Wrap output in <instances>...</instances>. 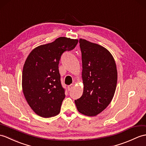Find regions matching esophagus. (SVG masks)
<instances>
[{"label":"esophagus","instance_id":"esophagus-1","mask_svg":"<svg viewBox=\"0 0 146 146\" xmlns=\"http://www.w3.org/2000/svg\"><path fill=\"white\" fill-rule=\"evenodd\" d=\"M73 88H74V84H70V85L68 86V91H71Z\"/></svg>","mask_w":146,"mask_h":146}]
</instances>
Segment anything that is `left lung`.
<instances>
[{
    "label": "left lung",
    "mask_w": 146,
    "mask_h": 146,
    "mask_svg": "<svg viewBox=\"0 0 146 146\" xmlns=\"http://www.w3.org/2000/svg\"><path fill=\"white\" fill-rule=\"evenodd\" d=\"M83 93L74 101L78 112L95 116L110 104L116 91L117 72L115 60L106 48L80 38Z\"/></svg>",
    "instance_id": "1"
}]
</instances>
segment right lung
Here are the masks:
<instances>
[{
    "label": "right lung",
    "instance_id": "right-lung-1",
    "mask_svg": "<svg viewBox=\"0 0 146 146\" xmlns=\"http://www.w3.org/2000/svg\"><path fill=\"white\" fill-rule=\"evenodd\" d=\"M78 40L59 37L36 46L27 56L23 68L22 86L27 103L42 117L56 116L65 97L61 84L58 64L65 51L73 50Z\"/></svg>",
    "mask_w": 146,
    "mask_h": 146
}]
</instances>
